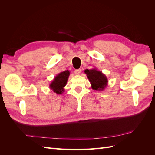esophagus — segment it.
<instances>
[{
    "label": "esophagus",
    "instance_id": "obj_1",
    "mask_svg": "<svg viewBox=\"0 0 155 155\" xmlns=\"http://www.w3.org/2000/svg\"><path fill=\"white\" fill-rule=\"evenodd\" d=\"M81 69H77V70H75L74 71V74L76 75H79L81 74Z\"/></svg>",
    "mask_w": 155,
    "mask_h": 155
}]
</instances>
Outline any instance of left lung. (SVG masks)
<instances>
[{
  "mask_svg": "<svg viewBox=\"0 0 155 155\" xmlns=\"http://www.w3.org/2000/svg\"><path fill=\"white\" fill-rule=\"evenodd\" d=\"M91 84L93 90L103 91L108 85V79L104 74L97 68L86 69L84 71Z\"/></svg>",
  "mask_w": 155,
  "mask_h": 155,
  "instance_id": "obj_1",
  "label": "left lung"
}]
</instances>
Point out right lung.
<instances>
[{
    "mask_svg": "<svg viewBox=\"0 0 155 155\" xmlns=\"http://www.w3.org/2000/svg\"><path fill=\"white\" fill-rule=\"evenodd\" d=\"M69 76V70H65V71L60 72L50 83L49 85L50 88L58 94H62L64 91V87L67 85Z\"/></svg>",
    "mask_w": 155,
    "mask_h": 155,
    "instance_id": "obj_1",
    "label": "right lung"
}]
</instances>
